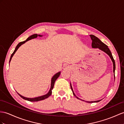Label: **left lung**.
<instances>
[{
  "instance_id": "left-lung-1",
  "label": "left lung",
  "mask_w": 124,
  "mask_h": 124,
  "mask_svg": "<svg viewBox=\"0 0 124 124\" xmlns=\"http://www.w3.org/2000/svg\"><path fill=\"white\" fill-rule=\"evenodd\" d=\"M90 38H91V39L92 40V48H98L100 50H101L102 52H105L106 54H107V55L109 56V57L110 58L111 61L113 62V72H114V79L115 78V68H116V66H115V60L113 58V57L112 56V54H111V53L109 49L108 48V46H107L106 45H105L104 43H102V42L98 38H97V37H96L95 36L93 35H89ZM70 87L71 90L72 92V93L74 95V96L75 97H76L77 99H80V100L83 101H85L84 100H82L80 98H78L77 96H76V95L75 94V93L73 91V89H72V87L71 86V84L70 83ZM101 100H99V101H85L87 102H89V103H92V102H99V101H101Z\"/></svg>"
}]
</instances>
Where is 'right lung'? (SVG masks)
<instances>
[{
    "instance_id": "obj_1",
    "label": "right lung",
    "mask_w": 124,
    "mask_h": 124,
    "mask_svg": "<svg viewBox=\"0 0 124 124\" xmlns=\"http://www.w3.org/2000/svg\"><path fill=\"white\" fill-rule=\"evenodd\" d=\"M38 36H39V37H42L43 36V35H37V34H34L32 35L31 36H29V37L27 38L26 40L25 41H22V42H20V43H19L17 45V46L16 47V48H15V50L14 51L13 53L11 54V57H10V60H9V63L11 61V58L12 57H13L14 55L15 54V53L16 52V51L18 50V49L19 48L20 46H22V45L23 44H25L26 42H27V41H28L29 40H31V39H34V38H37ZM60 71H59L58 72H57L56 74H55V75H54V76H53V77L52 78V79H51V85H50V88L49 90V92H48V93H47L46 94H45L44 95H43V96H39V97H34V98H27V97H24V96L21 95L20 94H19V93H18L17 92V93L21 97H22V98H23V99H25V100L26 101H42V100H44V99H46V98H47L48 97H49V96L52 95V89H53L54 88V84H55V82L56 80L59 77V76H60Z\"/></svg>"
}]
</instances>
